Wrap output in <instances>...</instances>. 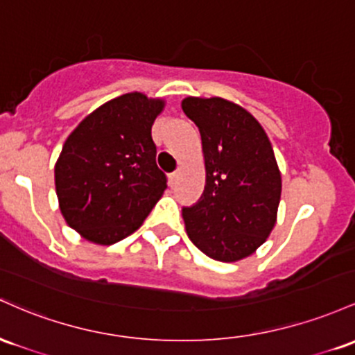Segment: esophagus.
I'll list each match as a JSON object with an SVG mask.
<instances>
[{
	"instance_id": "obj_1",
	"label": "esophagus",
	"mask_w": 355,
	"mask_h": 355,
	"mask_svg": "<svg viewBox=\"0 0 355 355\" xmlns=\"http://www.w3.org/2000/svg\"><path fill=\"white\" fill-rule=\"evenodd\" d=\"M178 178H179V173H178V171H176V173L169 174V182H171V186H173V184H176Z\"/></svg>"
}]
</instances>
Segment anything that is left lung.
Returning a JSON list of instances; mask_svg holds the SVG:
<instances>
[{
  "label": "left lung",
  "mask_w": 355,
  "mask_h": 355,
  "mask_svg": "<svg viewBox=\"0 0 355 355\" xmlns=\"http://www.w3.org/2000/svg\"><path fill=\"white\" fill-rule=\"evenodd\" d=\"M182 110L201 134L205 193L182 208L189 240L218 261L243 260L260 248L277 223L282 174L260 122L221 97H186Z\"/></svg>",
  "instance_id": "obj_1"
}]
</instances>
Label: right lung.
<instances>
[{
  "label": "right lung",
  "instance_id": "right-lung-1",
  "mask_svg": "<svg viewBox=\"0 0 355 355\" xmlns=\"http://www.w3.org/2000/svg\"><path fill=\"white\" fill-rule=\"evenodd\" d=\"M164 98L130 92L95 109L71 130L55 164L67 225L95 245H114L141 228L162 198L150 129Z\"/></svg>",
  "mask_w": 355,
  "mask_h": 355
}]
</instances>
